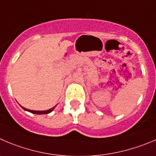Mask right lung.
I'll use <instances>...</instances> for the list:
<instances>
[{
    "instance_id": "obj_1",
    "label": "right lung",
    "mask_w": 156,
    "mask_h": 156,
    "mask_svg": "<svg viewBox=\"0 0 156 156\" xmlns=\"http://www.w3.org/2000/svg\"><path fill=\"white\" fill-rule=\"evenodd\" d=\"M23 108L24 110L26 111H28V112H31V113H34V114H47V113H50V112H51L54 109V107H53L52 109H48V110H45V111H34V110H30V109H26V108Z\"/></svg>"
}]
</instances>
